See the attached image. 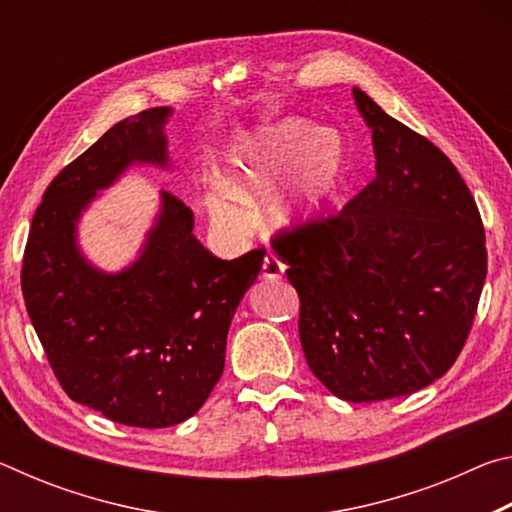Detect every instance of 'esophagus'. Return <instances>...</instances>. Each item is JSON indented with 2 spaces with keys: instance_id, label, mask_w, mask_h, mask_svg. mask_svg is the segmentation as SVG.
Here are the masks:
<instances>
[{
  "instance_id": "1",
  "label": "esophagus",
  "mask_w": 512,
  "mask_h": 512,
  "mask_svg": "<svg viewBox=\"0 0 512 512\" xmlns=\"http://www.w3.org/2000/svg\"><path fill=\"white\" fill-rule=\"evenodd\" d=\"M284 275V264L282 259L275 253H266L264 255V264H262V277L264 280H280Z\"/></svg>"
}]
</instances>
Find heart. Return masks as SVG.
Instances as JSON below:
<instances>
[{
    "label": "heart",
    "mask_w": 512,
    "mask_h": 512,
    "mask_svg": "<svg viewBox=\"0 0 512 512\" xmlns=\"http://www.w3.org/2000/svg\"><path fill=\"white\" fill-rule=\"evenodd\" d=\"M289 187L275 205V219L284 225L314 221L336 196L345 173V151L339 137L314 131L305 121L282 119L259 128L250 140L230 153L223 187H212L205 207L221 228L241 230L246 212L287 176Z\"/></svg>",
    "instance_id": "heart-1"
}]
</instances>
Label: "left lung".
Segmentation results:
<instances>
[{
    "instance_id": "8db88e82",
    "label": "left lung",
    "mask_w": 512,
    "mask_h": 512,
    "mask_svg": "<svg viewBox=\"0 0 512 512\" xmlns=\"http://www.w3.org/2000/svg\"><path fill=\"white\" fill-rule=\"evenodd\" d=\"M375 171L339 214L280 230L271 246L300 296L314 375L348 402L411 395L454 366L488 273L479 207L452 160L352 90Z\"/></svg>"
}]
</instances>
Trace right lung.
<instances>
[{
	"instance_id": "right-lung-1",
	"label": "right lung",
	"mask_w": 512,
	"mask_h": 512,
	"mask_svg": "<svg viewBox=\"0 0 512 512\" xmlns=\"http://www.w3.org/2000/svg\"><path fill=\"white\" fill-rule=\"evenodd\" d=\"M171 108L103 133L51 180L33 214L22 296L49 366L74 402L128 427L160 429L201 409L219 381L225 339L264 250L219 259L169 192L135 262L103 273L76 246V221L131 164L167 167Z\"/></svg>"
}]
</instances>
